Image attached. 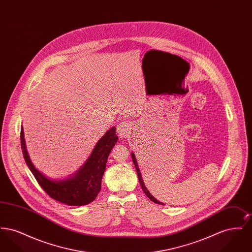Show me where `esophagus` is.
Instances as JSON below:
<instances>
[{"label":"esophagus","instance_id":"esophagus-1","mask_svg":"<svg viewBox=\"0 0 252 252\" xmlns=\"http://www.w3.org/2000/svg\"><path fill=\"white\" fill-rule=\"evenodd\" d=\"M130 132H131V125L126 121L121 122L120 124L117 126V133L120 138L125 139L128 137Z\"/></svg>","mask_w":252,"mask_h":252}]
</instances>
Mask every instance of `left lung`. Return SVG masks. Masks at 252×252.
Returning <instances> with one entry per match:
<instances>
[{
  "label": "left lung",
  "mask_w": 252,
  "mask_h": 252,
  "mask_svg": "<svg viewBox=\"0 0 252 252\" xmlns=\"http://www.w3.org/2000/svg\"><path fill=\"white\" fill-rule=\"evenodd\" d=\"M131 158L132 160H133V163H134V165H135V167H136V170H137V175H138V179H139V182H140V185H141V187H142V189H143V191H144V193L146 194V196L150 199V200H152L153 202H155L157 204H161V205H164V204L162 203V202H160V201H158L157 198H155L150 192L147 190V188L145 187V185H144V180H143V178H142V174H141V171H140V169H139V166H138V162H137V159H136V157L134 155V153L131 152Z\"/></svg>",
  "instance_id": "1"
}]
</instances>
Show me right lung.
<instances>
[{"label": "right lung", "instance_id": "1", "mask_svg": "<svg viewBox=\"0 0 252 252\" xmlns=\"http://www.w3.org/2000/svg\"><path fill=\"white\" fill-rule=\"evenodd\" d=\"M115 126L108 129L97 142L84 164L66 179L54 180L46 177L32 162L24 140V127L21 128V144L25 162L41 188L49 195L69 206H84L93 202L101 190V181L106 170L108 155L117 143Z\"/></svg>", "mask_w": 252, "mask_h": 252}]
</instances>
